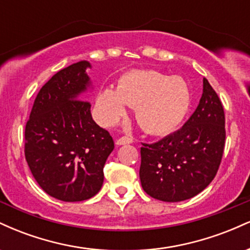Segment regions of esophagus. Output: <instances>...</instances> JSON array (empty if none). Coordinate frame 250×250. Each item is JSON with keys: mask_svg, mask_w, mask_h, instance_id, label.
<instances>
[{"mask_svg": "<svg viewBox=\"0 0 250 250\" xmlns=\"http://www.w3.org/2000/svg\"><path fill=\"white\" fill-rule=\"evenodd\" d=\"M133 142V139H130V137L128 136H122L120 137V139L116 140V146H123V145H130V143Z\"/></svg>", "mask_w": 250, "mask_h": 250, "instance_id": "obj_1", "label": "esophagus"}]
</instances>
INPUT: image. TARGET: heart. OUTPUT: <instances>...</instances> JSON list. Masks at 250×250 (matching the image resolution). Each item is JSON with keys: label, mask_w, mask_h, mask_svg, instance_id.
<instances>
[{"label": "heart", "mask_w": 250, "mask_h": 250, "mask_svg": "<svg viewBox=\"0 0 250 250\" xmlns=\"http://www.w3.org/2000/svg\"><path fill=\"white\" fill-rule=\"evenodd\" d=\"M135 107V119L146 133L163 135L175 130L190 107L188 84L179 76L157 70H133L120 77L116 88H103L96 99L100 119L111 125Z\"/></svg>", "instance_id": "b5f03b06"}]
</instances>
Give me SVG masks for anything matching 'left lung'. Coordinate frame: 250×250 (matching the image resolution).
I'll list each match as a JSON object with an SVG mask.
<instances>
[{"label":"left lung","mask_w":250,"mask_h":250,"mask_svg":"<svg viewBox=\"0 0 250 250\" xmlns=\"http://www.w3.org/2000/svg\"><path fill=\"white\" fill-rule=\"evenodd\" d=\"M222 103L207 79L190 119L182 128L156 143H142L140 180L154 199L180 202L197 195L211 181L225 149Z\"/></svg>","instance_id":"1"}]
</instances>
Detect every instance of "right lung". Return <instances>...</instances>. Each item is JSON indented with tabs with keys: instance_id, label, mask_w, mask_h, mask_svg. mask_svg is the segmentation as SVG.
<instances>
[{
	"instance_id": "add662e5",
	"label": "right lung",
	"mask_w": 250,
	"mask_h": 250,
	"mask_svg": "<svg viewBox=\"0 0 250 250\" xmlns=\"http://www.w3.org/2000/svg\"><path fill=\"white\" fill-rule=\"evenodd\" d=\"M88 61L60 70L41 88L25 125L24 154L34 179L50 196L77 202L95 196L113 137L91 117Z\"/></svg>"
}]
</instances>
